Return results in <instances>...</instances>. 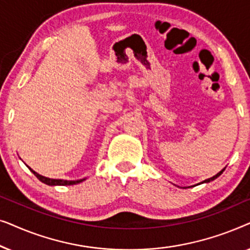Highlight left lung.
Segmentation results:
<instances>
[{
    "label": "left lung",
    "mask_w": 250,
    "mask_h": 250,
    "mask_svg": "<svg viewBox=\"0 0 250 250\" xmlns=\"http://www.w3.org/2000/svg\"><path fill=\"white\" fill-rule=\"evenodd\" d=\"M224 169H225V168H223V169H222V170H221V172H218V173L216 174V175H214L213 177H209V179H207V180H205V181H203V182H201V183H209V182H210V181H214L215 179H217V177H218V176H220V175H221V174L224 172Z\"/></svg>",
    "instance_id": "1"
}]
</instances>
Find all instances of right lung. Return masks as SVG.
<instances>
[{"mask_svg": "<svg viewBox=\"0 0 250 250\" xmlns=\"http://www.w3.org/2000/svg\"><path fill=\"white\" fill-rule=\"evenodd\" d=\"M29 168L30 172H32L34 175H35L37 179H39L41 182L47 184V186H74V184H78L81 182H83L86 179H81V180H75V181H68V180H60V179H50V177H45L41 174L36 173L35 170L30 168L29 166H27Z\"/></svg>", "mask_w": 250, "mask_h": 250, "instance_id": "obj_1", "label": "right lung"}]
</instances>
